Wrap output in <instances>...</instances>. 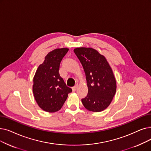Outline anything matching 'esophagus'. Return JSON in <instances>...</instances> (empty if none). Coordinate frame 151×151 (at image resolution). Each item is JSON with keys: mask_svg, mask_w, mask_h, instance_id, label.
<instances>
[{"mask_svg": "<svg viewBox=\"0 0 151 151\" xmlns=\"http://www.w3.org/2000/svg\"><path fill=\"white\" fill-rule=\"evenodd\" d=\"M78 88V85H76V86H75L74 87H73V88H72V89H73V91H76Z\"/></svg>", "mask_w": 151, "mask_h": 151, "instance_id": "esophagus-1", "label": "esophagus"}]
</instances>
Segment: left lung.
<instances>
[{
	"instance_id": "8db88e82",
	"label": "left lung",
	"mask_w": 151,
	"mask_h": 151,
	"mask_svg": "<svg viewBox=\"0 0 151 151\" xmlns=\"http://www.w3.org/2000/svg\"><path fill=\"white\" fill-rule=\"evenodd\" d=\"M74 52L83 67L88 88L81 102L88 110L101 112L108 107L116 93L113 71L106 57L93 48L78 47Z\"/></svg>"
}]
</instances>
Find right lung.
Instances as JSON below:
<instances>
[{
  "label": "right lung",
  "mask_w": 151,
  "mask_h": 151,
  "mask_svg": "<svg viewBox=\"0 0 151 151\" xmlns=\"http://www.w3.org/2000/svg\"><path fill=\"white\" fill-rule=\"evenodd\" d=\"M68 50L56 49L49 52L36 71L32 92L39 107L45 112L51 113L59 110L72 91L58 71L62 58Z\"/></svg>",
  "instance_id": "right-lung-1"
}]
</instances>
